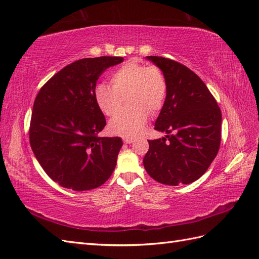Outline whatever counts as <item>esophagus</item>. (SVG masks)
<instances>
[{
	"mask_svg": "<svg viewBox=\"0 0 259 259\" xmlns=\"http://www.w3.org/2000/svg\"><path fill=\"white\" fill-rule=\"evenodd\" d=\"M123 142L126 145H130L134 142V138H123Z\"/></svg>",
	"mask_w": 259,
	"mask_h": 259,
	"instance_id": "34e87169",
	"label": "esophagus"
}]
</instances>
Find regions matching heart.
<instances>
[{
    "label": "heart",
    "instance_id": "heart-1",
    "mask_svg": "<svg viewBox=\"0 0 259 259\" xmlns=\"http://www.w3.org/2000/svg\"><path fill=\"white\" fill-rule=\"evenodd\" d=\"M111 85L98 84L95 98L106 115H113L124 98L130 104L110 121L111 133L134 138L146 124L150 114L160 111L167 95V81L162 71L136 61L121 65L111 75Z\"/></svg>",
    "mask_w": 259,
    "mask_h": 259
}]
</instances>
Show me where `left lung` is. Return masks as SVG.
<instances>
[{"label":"left lung","mask_w":259,"mask_h":259,"mask_svg":"<svg viewBox=\"0 0 259 259\" xmlns=\"http://www.w3.org/2000/svg\"><path fill=\"white\" fill-rule=\"evenodd\" d=\"M162 71L167 96L155 129L167 136L148 140L146 171L163 185H188L199 179L216 158L222 138V111L203 81L186 65L147 57Z\"/></svg>","instance_id":"obj_1"}]
</instances>
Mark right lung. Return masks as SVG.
<instances>
[{
    "label": "right lung",
    "mask_w": 259,
    "mask_h": 259,
    "mask_svg": "<svg viewBox=\"0 0 259 259\" xmlns=\"http://www.w3.org/2000/svg\"><path fill=\"white\" fill-rule=\"evenodd\" d=\"M121 57L81 59L54 74L33 104L30 145L53 181L75 191L95 189L110 178L123 142L99 137L107 124L95 98L104 71Z\"/></svg>",
    "instance_id": "obj_1"
}]
</instances>
